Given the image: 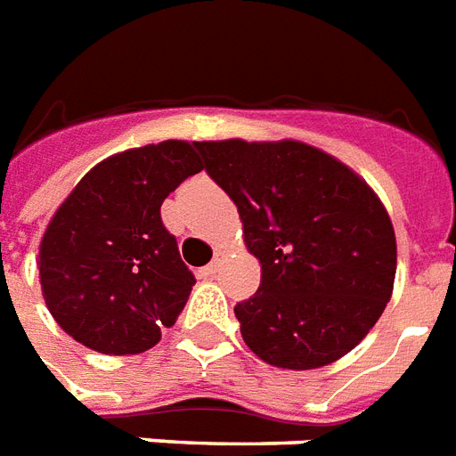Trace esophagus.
I'll return each instance as SVG.
<instances>
[{"mask_svg":"<svg viewBox=\"0 0 456 456\" xmlns=\"http://www.w3.org/2000/svg\"><path fill=\"white\" fill-rule=\"evenodd\" d=\"M224 261H225V254H224V251H218L216 256H214V261H211L209 265H205V268L200 271V275H202V278H214V275H216V273L221 271V265H224Z\"/></svg>","mask_w":456,"mask_h":456,"instance_id":"1","label":"esophagus"}]
</instances>
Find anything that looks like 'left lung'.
<instances>
[{
	"label": "left lung",
	"mask_w": 456,
	"mask_h": 456,
	"mask_svg": "<svg viewBox=\"0 0 456 456\" xmlns=\"http://www.w3.org/2000/svg\"><path fill=\"white\" fill-rule=\"evenodd\" d=\"M205 169L238 205L256 294L235 305L245 344L282 370L325 367L391 301L395 232L377 192L301 141H202Z\"/></svg>",
	"instance_id": "left-lung-1"
}]
</instances>
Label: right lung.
<instances>
[{
	"instance_id": "obj_1",
	"label": "right lung",
	"mask_w": 456,
	"mask_h": 456,
	"mask_svg": "<svg viewBox=\"0 0 456 456\" xmlns=\"http://www.w3.org/2000/svg\"><path fill=\"white\" fill-rule=\"evenodd\" d=\"M198 145L162 141L98 162L46 225L37 258L44 301L91 351H148L183 311L195 275L159 207L202 171Z\"/></svg>"
}]
</instances>
